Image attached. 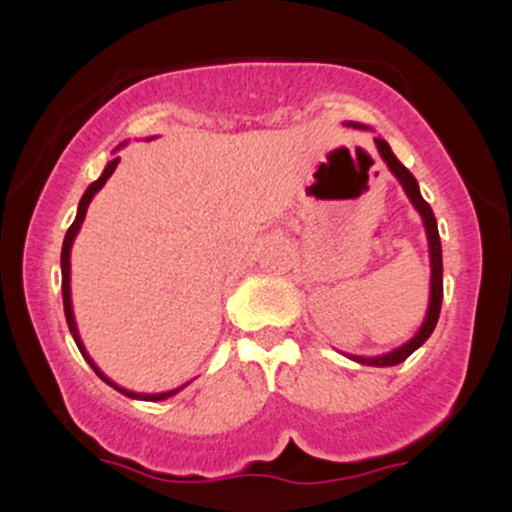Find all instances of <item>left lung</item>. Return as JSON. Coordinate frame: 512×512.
<instances>
[{"label": "left lung", "mask_w": 512, "mask_h": 512, "mask_svg": "<svg viewBox=\"0 0 512 512\" xmlns=\"http://www.w3.org/2000/svg\"><path fill=\"white\" fill-rule=\"evenodd\" d=\"M347 126H354V128H364L361 123H347ZM376 141V148H379L381 158L386 160V165H389L391 173L399 178V183L404 185L406 195H409V200L414 203V208L421 213L423 218V225H426V237H428V255H431V299H428V312H426V319H423L421 329L416 332V337H411L409 342L401 344L399 349H394V352L389 354H381V356H352L354 361H359V364H369V366H394V364H401L404 359H409L411 354L416 352L418 347H421L423 342H426L428 337H431V332L436 329V322H438V314H441V302H443V257H441V237H438V225H436V218H433V210L431 205L426 203V200L421 198V190H418V183L414 175L409 173V170L401 165V160L391 153L389 143L384 141V138H374Z\"/></svg>", "instance_id": "left-lung-1"}]
</instances>
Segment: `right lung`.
<instances>
[{
	"label": "right lung",
	"mask_w": 512,
	"mask_h": 512,
	"mask_svg": "<svg viewBox=\"0 0 512 512\" xmlns=\"http://www.w3.org/2000/svg\"><path fill=\"white\" fill-rule=\"evenodd\" d=\"M118 160H121V158H113L111 163H108L106 168H103L101 178L94 180V183H91L89 188H86L84 198H81V203H79V213H76V220H74V223H71L69 230H66V237H64V247H61V294H64V314H66V324H69V332H71V337H74V342H76V347H79V352L84 354V359L89 361V364H91V369H94L96 374L101 376V379L106 381L108 386H113V389H116V391H121V394H123V396H128V399H143V401H163V399H168V396L178 394V391L183 389V386H180V389H173V391H163V394H136V391L121 389V386H116V384H113V381L108 379V376H103L101 371H98V366L94 364V361L89 359V354H86L84 344H81V337H79V329H76V322H74V309H71V285H69V282H71V262H69V257H71V245H74V237L79 235V230H81V223H84V218H86V210H89V203H91V200H94V195L98 193V190H101L103 185H106V180L111 178V175H113V170H116V165H118Z\"/></svg>",
	"instance_id": "1"
}]
</instances>
